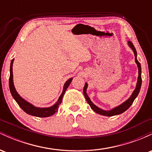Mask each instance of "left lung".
<instances>
[{
  "label": "left lung",
  "mask_w": 152,
  "mask_h": 152,
  "mask_svg": "<svg viewBox=\"0 0 152 152\" xmlns=\"http://www.w3.org/2000/svg\"><path fill=\"white\" fill-rule=\"evenodd\" d=\"M128 45L129 46V47L133 50L134 53V56H135V62L136 64H137L138 66V70H139V76H138V79H137V86H136V88L134 91L132 93L131 96L129 98L126 102H124V103H122L121 105L116 106V107L114 108V109L109 110V111H105V110H103L100 108H99L98 106H96L95 104H94L92 103L91 101L88 96L86 94V89L87 87H88V83H85V86L83 87V94H84V96L86 98L87 102L88 104H89L91 108L95 111L96 113L97 114L103 115V116H115V115H118V114H121L124 111H126L129 108L132 106V104H133L134 99L137 97L138 94H139V91H140V88H141V86H142V68H141V64L138 61L137 56V50H136V48L133 45L131 41H128Z\"/></svg>",
  "instance_id": "1"
}]
</instances>
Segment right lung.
I'll list each match as a JSON object with an SVG mask.
<instances>
[{
    "instance_id": "right-lung-1",
    "label": "right lung",
    "mask_w": 152,
    "mask_h": 152,
    "mask_svg": "<svg viewBox=\"0 0 152 152\" xmlns=\"http://www.w3.org/2000/svg\"><path fill=\"white\" fill-rule=\"evenodd\" d=\"M13 60L11 61L10 63V77H9V88L10 93H11L12 96L13 97V99H15V102H17V104H18L21 109L25 111L26 113H27L28 114L32 115V116H37V117H48V116H52L55 114L56 112L58 111V109L59 107V105L61 104L63 96H64V94H65L66 89L70 85L71 82L72 81V78H69L67 81L66 82L64 86V89H63L62 94H61L60 97H59L57 102L54 104L53 106H50V107L48 108H39V107H36L33 104H30L29 102H28L27 101H26L25 99H23L20 96V95L18 94V92L15 90L14 84H13Z\"/></svg>"
}]
</instances>
